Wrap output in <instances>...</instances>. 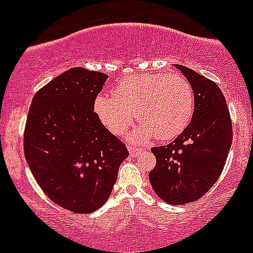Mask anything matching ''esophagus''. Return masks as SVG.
Wrapping results in <instances>:
<instances>
[{
	"label": "esophagus",
	"mask_w": 253,
	"mask_h": 253,
	"mask_svg": "<svg viewBox=\"0 0 253 253\" xmlns=\"http://www.w3.org/2000/svg\"><path fill=\"white\" fill-rule=\"evenodd\" d=\"M128 149H129V152H130V156H133V157H137L138 154L142 152V149L138 148V147H135V146H131V144H129Z\"/></svg>",
	"instance_id": "obj_1"
}]
</instances>
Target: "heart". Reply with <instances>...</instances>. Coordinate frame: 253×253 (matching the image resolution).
Instances as JSON below:
<instances>
[{
  "label": "heart",
  "mask_w": 253,
  "mask_h": 253,
  "mask_svg": "<svg viewBox=\"0 0 253 253\" xmlns=\"http://www.w3.org/2000/svg\"><path fill=\"white\" fill-rule=\"evenodd\" d=\"M93 109L107 130L123 135L133 124L134 111L140 125L129 135L133 142L151 137L169 140L180 135L194 114V90L180 73H143L130 76L99 95Z\"/></svg>",
  "instance_id": "b5f03b06"
}]
</instances>
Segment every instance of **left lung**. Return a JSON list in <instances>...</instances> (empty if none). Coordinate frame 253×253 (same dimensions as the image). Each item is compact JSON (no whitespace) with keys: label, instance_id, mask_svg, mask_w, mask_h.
I'll return each instance as SVG.
<instances>
[{"label":"left lung","instance_id":"obj_1","mask_svg":"<svg viewBox=\"0 0 253 253\" xmlns=\"http://www.w3.org/2000/svg\"><path fill=\"white\" fill-rule=\"evenodd\" d=\"M176 67L193 86L194 114L173 142L151 149L157 162L149 172V181L162 200L184 205L204 196L222 175L233 129L218 84L187 67Z\"/></svg>","mask_w":253,"mask_h":253}]
</instances>
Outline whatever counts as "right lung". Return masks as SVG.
<instances>
[{"mask_svg": "<svg viewBox=\"0 0 253 253\" xmlns=\"http://www.w3.org/2000/svg\"><path fill=\"white\" fill-rule=\"evenodd\" d=\"M106 78L82 67L68 69L35 93L26 119L24 153L38 185L77 214L106 203L129 156L93 111Z\"/></svg>", "mask_w": 253, "mask_h": 253, "instance_id": "right-lung-1", "label": "right lung"}]
</instances>
